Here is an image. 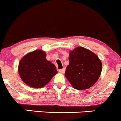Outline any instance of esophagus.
<instances>
[{
	"label": "esophagus",
	"instance_id": "1",
	"mask_svg": "<svg viewBox=\"0 0 121 121\" xmlns=\"http://www.w3.org/2000/svg\"><path fill=\"white\" fill-rule=\"evenodd\" d=\"M59 72L60 73H62V74H64V72H65V69H64V68H62V69H59Z\"/></svg>",
	"mask_w": 121,
	"mask_h": 121
}]
</instances>
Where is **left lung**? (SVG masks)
Returning a JSON list of instances; mask_svg holds the SVG:
<instances>
[{
    "label": "left lung",
    "instance_id": "obj_1",
    "mask_svg": "<svg viewBox=\"0 0 121 121\" xmlns=\"http://www.w3.org/2000/svg\"><path fill=\"white\" fill-rule=\"evenodd\" d=\"M69 61L65 76L74 88L86 90L95 84L102 71V63L95 54L78 47L69 53Z\"/></svg>",
    "mask_w": 121,
    "mask_h": 121
}]
</instances>
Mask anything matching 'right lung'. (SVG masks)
<instances>
[{"instance_id":"right-lung-1","label":"right lung","mask_w":121,"mask_h":121,"mask_svg":"<svg viewBox=\"0 0 121 121\" xmlns=\"http://www.w3.org/2000/svg\"><path fill=\"white\" fill-rule=\"evenodd\" d=\"M23 82L33 88H42L57 73L55 65L46 60V54L35 50L27 54L20 61L18 68Z\"/></svg>"}]
</instances>
